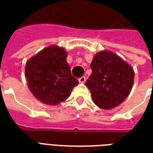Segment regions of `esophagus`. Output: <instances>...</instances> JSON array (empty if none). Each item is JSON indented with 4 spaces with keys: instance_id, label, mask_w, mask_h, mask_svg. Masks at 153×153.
Masks as SVG:
<instances>
[{
    "instance_id": "esophagus-1",
    "label": "esophagus",
    "mask_w": 153,
    "mask_h": 153,
    "mask_svg": "<svg viewBox=\"0 0 153 153\" xmlns=\"http://www.w3.org/2000/svg\"><path fill=\"white\" fill-rule=\"evenodd\" d=\"M85 81H86V78H85L84 76L81 77V78H79V82L81 83H83L84 82H85Z\"/></svg>"
}]
</instances>
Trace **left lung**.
Wrapping results in <instances>:
<instances>
[{
	"instance_id": "obj_1",
	"label": "left lung",
	"mask_w": 153,
	"mask_h": 153,
	"mask_svg": "<svg viewBox=\"0 0 153 153\" xmlns=\"http://www.w3.org/2000/svg\"><path fill=\"white\" fill-rule=\"evenodd\" d=\"M90 65L93 72L86 86L93 102L104 110L121 104L132 89L134 69L118 55L106 50L97 53Z\"/></svg>"
}]
</instances>
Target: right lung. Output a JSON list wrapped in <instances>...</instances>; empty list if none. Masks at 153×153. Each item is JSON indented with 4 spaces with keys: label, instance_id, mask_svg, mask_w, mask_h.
I'll return each instance as SVG.
<instances>
[{
    "label": "right lung",
    "instance_id": "1",
    "mask_svg": "<svg viewBox=\"0 0 153 153\" xmlns=\"http://www.w3.org/2000/svg\"><path fill=\"white\" fill-rule=\"evenodd\" d=\"M63 47L51 45L26 62L28 87L41 102L56 106L70 97L79 81L71 74Z\"/></svg>",
    "mask_w": 153,
    "mask_h": 153
}]
</instances>
